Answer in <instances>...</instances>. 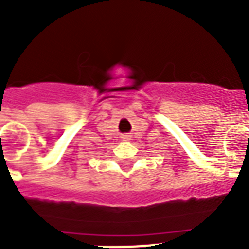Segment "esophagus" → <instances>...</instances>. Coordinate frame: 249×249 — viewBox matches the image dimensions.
Here are the masks:
<instances>
[{"label": "esophagus", "mask_w": 249, "mask_h": 249, "mask_svg": "<svg viewBox=\"0 0 249 249\" xmlns=\"http://www.w3.org/2000/svg\"><path fill=\"white\" fill-rule=\"evenodd\" d=\"M123 138V141H127V140H129L128 138V136H124V137H122Z\"/></svg>", "instance_id": "34e87169"}]
</instances>
